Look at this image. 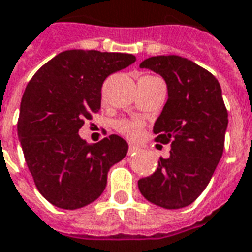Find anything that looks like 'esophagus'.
I'll return each instance as SVG.
<instances>
[{
    "label": "esophagus",
    "mask_w": 252,
    "mask_h": 252,
    "mask_svg": "<svg viewBox=\"0 0 252 252\" xmlns=\"http://www.w3.org/2000/svg\"><path fill=\"white\" fill-rule=\"evenodd\" d=\"M137 150H139V148H137V146H135V144H129V148H128V154L131 155V154L136 153Z\"/></svg>",
    "instance_id": "34e87169"
}]
</instances>
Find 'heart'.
<instances>
[{"label":"heart","instance_id":"heart-1","mask_svg":"<svg viewBox=\"0 0 252 252\" xmlns=\"http://www.w3.org/2000/svg\"><path fill=\"white\" fill-rule=\"evenodd\" d=\"M117 129L126 137L136 139L142 135L143 126L137 121H120L117 123Z\"/></svg>","mask_w":252,"mask_h":252}]
</instances>
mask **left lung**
I'll list each match as a JSON object with an SVG mask.
<instances>
[{
  "label": "left lung",
  "mask_w": 252,
  "mask_h": 252,
  "mask_svg": "<svg viewBox=\"0 0 252 252\" xmlns=\"http://www.w3.org/2000/svg\"><path fill=\"white\" fill-rule=\"evenodd\" d=\"M140 68L157 72L167 85V101L154 133L158 143H170L171 151L137 186L160 208H185L204 191L221 159L228 126L221 88L211 72L178 55L148 58Z\"/></svg>",
  "instance_id": "obj_1"
}]
</instances>
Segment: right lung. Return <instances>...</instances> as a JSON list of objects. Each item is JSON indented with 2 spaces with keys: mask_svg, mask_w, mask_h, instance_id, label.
Wrapping results in <instances>:
<instances>
[{
  "mask_svg": "<svg viewBox=\"0 0 252 252\" xmlns=\"http://www.w3.org/2000/svg\"><path fill=\"white\" fill-rule=\"evenodd\" d=\"M135 61L132 54L68 50L41 66L27 85L17 133L36 188L52 205L78 209L97 200L109 169L126 155L123 137L89 144L78 132L101 108L105 79Z\"/></svg>",
  "mask_w": 252,
  "mask_h": 252,
  "instance_id": "add662e5",
  "label": "right lung"
}]
</instances>
